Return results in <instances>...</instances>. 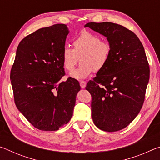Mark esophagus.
Returning a JSON list of instances; mask_svg holds the SVG:
<instances>
[{"label": "esophagus", "instance_id": "34e87169", "mask_svg": "<svg viewBox=\"0 0 160 160\" xmlns=\"http://www.w3.org/2000/svg\"><path fill=\"white\" fill-rule=\"evenodd\" d=\"M86 85H87V83H86V82H85V81H80V85L81 88H85L86 87Z\"/></svg>", "mask_w": 160, "mask_h": 160}]
</instances>
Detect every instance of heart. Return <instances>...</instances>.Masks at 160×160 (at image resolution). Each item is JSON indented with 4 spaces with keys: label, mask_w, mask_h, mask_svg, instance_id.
Instances as JSON below:
<instances>
[{
    "label": "heart",
    "mask_w": 160,
    "mask_h": 160,
    "mask_svg": "<svg viewBox=\"0 0 160 160\" xmlns=\"http://www.w3.org/2000/svg\"><path fill=\"white\" fill-rule=\"evenodd\" d=\"M73 48L66 47L63 50L62 58L64 68L68 71H73L80 58V66L71 74L78 80L88 78L94 71H102L108 63L112 47L108 42L91 32L83 31L73 39Z\"/></svg>",
    "instance_id": "heart-1"
}]
</instances>
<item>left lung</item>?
I'll list each match as a JSON object with an SVG mask.
<instances>
[{
	"label": "left lung",
	"mask_w": 160,
	"mask_h": 160,
	"mask_svg": "<svg viewBox=\"0 0 160 160\" xmlns=\"http://www.w3.org/2000/svg\"><path fill=\"white\" fill-rule=\"evenodd\" d=\"M85 28L104 35L112 47L108 63L87 84L92 95V118L102 131L115 132L128 126L145 100L150 67L136 34L118 24L89 22Z\"/></svg>",
	"instance_id": "left-lung-1"
}]
</instances>
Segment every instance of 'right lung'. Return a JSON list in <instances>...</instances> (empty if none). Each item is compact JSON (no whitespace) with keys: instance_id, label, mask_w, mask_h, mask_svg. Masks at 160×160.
Wrapping results in <instances>:
<instances>
[{"instance_id":"1","label":"right lung","mask_w":160,"mask_h":160,"mask_svg":"<svg viewBox=\"0 0 160 160\" xmlns=\"http://www.w3.org/2000/svg\"><path fill=\"white\" fill-rule=\"evenodd\" d=\"M69 31L56 24L39 29L19 44L10 80L18 109L35 128L57 131L69 122L80 86L65 75L62 53Z\"/></svg>"}]
</instances>
